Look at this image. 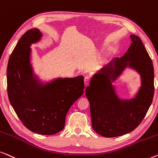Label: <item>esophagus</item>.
I'll list each match as a JSON object with an SVG mask.
<instances>
[{
	"mask_svg": "<svg viewBox=\"0 0 158 158\" xmlns=\"http://www.w3.org/2000/svg\"><path fill=\"white\" fill-rule=\"evenodd\" d=\"M90 82V78L89 77H85V78H84V84H85L86 86L89 85V84Z\"/></svg>",
	"mask_w": 158,
	"mask_h": 158,
	"instance_id": "1",
	"label": "esophagus"
}]
</instances>
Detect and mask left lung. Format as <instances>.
<instances>
[{
  "mask_svg": "<svg viewBox=\"0 0 158 158\" xmlns=\"http://www.w3.org/2000/svg\"><path fill=\"white\" fill-rule=\"evenodd\" d=\"M132 44L121 58H115L93 76L85 93L90 104L94 130L105 137L132 132L138 127L152 104L154 95V68L140 38L131 35ZM127 66L141 77V87L135 98L118 99L111 84Z\"/></svg>",
  "mask_w": 158,
  "mask_h": 158,
  "instance_id": "8db88e82",
  "label": "left lung"
}]
</instances>
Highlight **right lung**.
Instances as JSON below:
<instances>
[{
    "label": "right lung",
    "mask_w": 158,
    "mask_h": 158,
    "mask_svg": "<svg viewBox=\"0 0 158 158\" xmlns=\"http://www.w3.org/2000/svg\"><path fill=\"white\" fill-rule=\"evenodd\" d=\"M42 37L37 28L22 35L7 66L8 99L23 125L33 132L52 135L63 130L71 106L83 94L84 77L39 83L30 63L31 44Z\"/></svg>",
    "instance_id": "right-lung-1"
}]
</instances>
